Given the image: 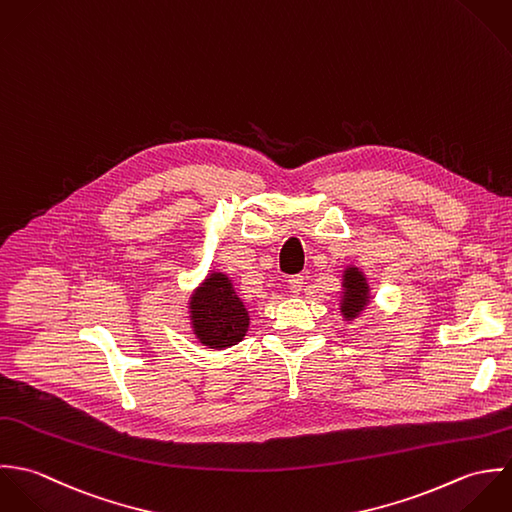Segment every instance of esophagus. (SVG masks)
Wrapping results in <instances>:
<instances>
[{"instance_id":"34e87169","label":"esophagus","mask_w":512,"mask_h":512,"mask_svg":"<svg viewBox=\"0 0 512 512\" xmlns=\"http://www.w3.org/2000/svg\"><path fill=\"white\" fill-rule=\"evenodd\" d=\"M303 287H305V279L301 275H295L289 279V289L293 295H299L303 291Z\"/></svg>"}]
</instances>
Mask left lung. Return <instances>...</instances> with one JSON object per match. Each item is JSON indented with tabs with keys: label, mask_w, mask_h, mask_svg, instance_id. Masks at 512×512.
<instances>
[{
	"label": "left lung",
	"mask_w": 512,
	"mask_h": 512,
	"mask_svg": "<svg viewBox=\"0 0 512 512\" xmlns=\"http://www.w3.org/2000/svg\"><path fill=\"white\" fill-rule=\"evenodd\" d=\"M372 303L370 283L364 271L356 265H346L342 273V291H340V314L346 322H354Z\"/></svg>",
	"instance_id": "8db88e82"
}]
</instances>
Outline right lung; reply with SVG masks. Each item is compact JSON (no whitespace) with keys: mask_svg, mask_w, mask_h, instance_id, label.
Wrapping results in <instances>:
<instances>
[{"mask_svg":"<svg viewBox=\"0 0 512 512\" xmlns=\"http://www.w3.org/2000/svg\"><path fill=\"white\" fill-rule=\"evenodd\" d=\"M190 326L200 344L225 350L241 342L249 330V310L235 293L233 281L221 271H209L188 299Z\"/></svg>","mask_w":512,"mask_h":512,"instance_id":"right-lung-1","label":"right lung"}]
</instances>
